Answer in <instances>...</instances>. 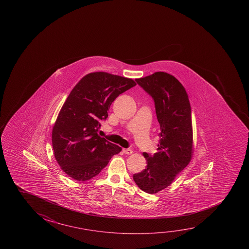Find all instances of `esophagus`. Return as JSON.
Instances as JSON below:
<instances>
[{
  "label": "esophagus",
  "mask_w": 249,
  "mask_h": 249,
  "mask_svg": "<svg viewBox=\"0 0 249 249\" xmlns=\"http://www.w3.org/2000/svg\"><path fill=\"white\" fill-rule=\"evenodd\" d=\"M123 153H124L125 155H131V154H133V150H132V149H130V148H126V149L124 148V149H123Z\"/></svg>",
  "instance_id": "1"
}]
</instances>
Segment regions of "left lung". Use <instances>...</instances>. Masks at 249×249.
<instances>
[{
  "instance_id": "left-lung-1",
  "label": "left lung",
  "mask_w": 249,
  "mask_h": 249,
  "mask_svg": "<svg viewBox=\"0 0 249 249\" xmlns=\"http://www.w3.org/2000/svg\"><path fill=\"white\" fill-rule=\"evenodd\" d=\"M135 81L155 102L161 131L157 152L143 154L146 169L133 178L142 191L155 194L168 187L191 160V107L183 86L169 73L156 72Z\"/></svg>"
}]
</instances>
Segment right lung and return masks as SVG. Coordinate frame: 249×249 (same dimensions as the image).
I'll use <instances>...</instances> for the list:
<instances>
[{"instance_id": "obj_1", "label": "right lung", "mask_w": 249, "mask_h": 249, "mask_svg": "<svg viewBox=\"0 0 249 249\" xmlns=\"http://www.w3.org/2000/svg\"><path fill=\"white\" fill-rule=\"evenodd\" d=\"M136 85L132 79L105 72L87 74L71 91L52 131L54 157L76 180L99 175L122 147L98 135L112 102Z\"/></svg>"}]
</instances>
